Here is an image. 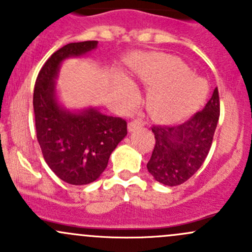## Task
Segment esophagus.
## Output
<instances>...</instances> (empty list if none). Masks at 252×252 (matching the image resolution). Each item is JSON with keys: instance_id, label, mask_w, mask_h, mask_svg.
Returning <instances> with one entry per match:
<instances>
[{"instance_id": "esophagus-1", "label": "esophagus", "mask_w": 252, "mask_h": 252, "mask_svg": "<svg viewBox=\"0 0 252 252\" xmlns=\"http://www.w3.org/2000/svg\"><path fill=\"white\" fill-rule=\"evenodd\" d=\"M142 126H144V122L135 119V121H131L130 123L128 124V131H129V133H131V131H134V130H136V129L141 128Z\"/></svg>"}]
</instances>
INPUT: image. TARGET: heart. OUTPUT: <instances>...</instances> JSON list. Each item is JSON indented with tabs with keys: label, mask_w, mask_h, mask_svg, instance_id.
I'll return each instance as SVG.
<instances>
[{
	"label": "heart",
	"mask_w": 252,
	"mask_h": 252,
	"mask_svg": "<svg viewBox=\"0 0 252 252\" xmlns=\"http://www.w3.org/2000/svg\"><path fill=\"white\" fill-rule=\"evenodd\" d=\"M133 75L148 87L147 106L159 119H176L194 110L208 94V83L190 73L181 59L168 54H153L136 60ZM128 92L133 93L129 87Z\"/></svg>",
	"instance_id": "heart-1"
}]
</instances>
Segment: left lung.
<instances>
[{
  "label": "left lung",
  "mask_w": 252,
  "mask_h": 252,
  "mask_svg": "<svg viewBox=\"0 0 252 252\" xmlns=\"http://www.w3.org/2000/svg\"><path fill=\"white\" fill-rule=\"evenodd\" d=\"M220 117L219 89L204 110L179 126H155L156 145L147 163L148 173L165 186L186 182L203 165Z\"/></svg>",
  "instance_id": "8db88e82"
}]
</instances>
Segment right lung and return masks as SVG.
<instances>
[{"instance_id":"1","label":"right lung","mask_w":252,"mask_h":252,"mask_svg":"<svg viewBox=\"0 0 252 252\" xmlns=\"http://www.w3.org/2000/svg\"><path fill=\"white\" fill-rule=\"evenodd\" d=\"M96 47L97 41H84L57 50L39 71L33 91L37 140L44 160L59 179L75 186L99 179L126 135L124 119L92 106L68 110L59 101L57 79L63 63L84 57Z\"/></svg>"}]
</instances>
